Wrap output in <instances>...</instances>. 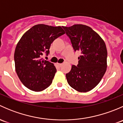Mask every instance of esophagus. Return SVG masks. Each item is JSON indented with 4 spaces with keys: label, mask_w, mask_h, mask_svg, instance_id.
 Wrapping results in <instances>:
<instances>
[{
    "label": "esophagus",
    "mask_w": 123,
    "mask_h": 123,
    "mask_svg": "<svg viewBox=\"0 0 123 123\" xmlns=\"http://www.w3.org/2000/svg\"><path fill=\"white\" fill-rule=\"evenodd\" d=\"M57 65H58V67H60L62 65V64H59V63H58V64H57Z\"/></svg>",
    "instance_id": "obj_1"
}]
</instances>
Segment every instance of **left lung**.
<instances>
[{
	"instance_id": "obj_1",
	"label": "left lung",
	"mask_w": 123,
	"mask_h": 123,
	"mask_svg": "<svg viewBox=\"0 0 123 123\" xmlns=\"http://www.w3.org/2000/svg\"><path fill=\"white\" fill-rule=\"evenodd\" d=\"M70 39L74 51L79 50L77 66L72 65L66 74L68 83L80 92H87L96 86L105 74L107 67V50L105 43L90 27L75 24L62 27Z\"/></svg>"
}]
</instances>
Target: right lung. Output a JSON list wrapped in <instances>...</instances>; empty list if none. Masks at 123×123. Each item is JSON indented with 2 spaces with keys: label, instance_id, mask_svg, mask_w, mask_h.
<instances>
[{
  "label": "right lung",
  "instance_id": "add662e5",
  "mask_svg": "<svg viewBox=\"0 0 123 123\" xmlns=\"http://www.w3.org/2000/svg\"><path fill=\"white\" fill-rule=\"evenodd\" d=\"M64 34L60 26L38 24L28 30L19 40L14 54L15 70L28 89L40 92L52 84L56 69L54 64L41 56L44 53L48 56L51 43Z\"/></svg>",
  "mask_w": 123,
  "mask_h": 123
}]
</instances>
